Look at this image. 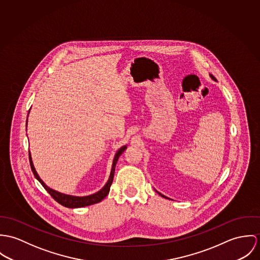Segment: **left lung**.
Returning <instances> with one entry per match:
<instances>
[{"label": "left lung", "instance_id": "1", "mask_svg": "<svg viewBox=\"0 0 260 260\" xmlns=\"http://www.w3.org/2000/svg\"><path fill=\"white\" fill-rule=\"evenodd\" d=\"M210 77H211V79H212V80H214V81H216V79H215V78H214V77H213V76H212V75H210ZM158 193H159V192H158ZM159 196H161V197H162V198H166V197H165V196H162V194H161V193H159ZM166 199H168V198H166Z\"/></svg>", "mask_w": 260, "mask_h": 260}]
</instances>
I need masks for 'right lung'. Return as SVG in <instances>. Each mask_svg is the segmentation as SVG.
Wrapping results in <instances>:
<instances>
[{
	"label": "right lung",
	"instance_id": "right-lung-1",
	"mask_svg": "<svg viewBox=\"0 0 260 260\" xmlns=\"http://www.w3.org/2000/svg\"><path fill=\"white\" fill-rule=\"evenodd\" d=\"M125 148H126V146H122V147L119 148L118 151L116 152V154L115 155V158H114V162H113V168H112L111 175H110V178H109L107 184H106L100 191H98L96 193L91 194V196H88V197H83V198H78V197H72V196L62 194V193H59L58 191H55V190L51 189L50 187H48V186L44 183V181L39 177L38 173L36 172V170H35V168H34V165H32V161H31L30 153L29 152V165H30V169H31V172L34 173L35 177L41 182V184L44 186V188L49 192V194H50L56 202L59 203V204H61L62 206L69 207V208L84 207V206H87V205H90V204H94V203L102 202V201L109 194L111 185H112L113 180H114V175H115V170H116V162H117V159H118L119 155L125 150Z\"/></svg>",
	"mask_w": 260,
	"mask_h": 260
}]
</instances>
